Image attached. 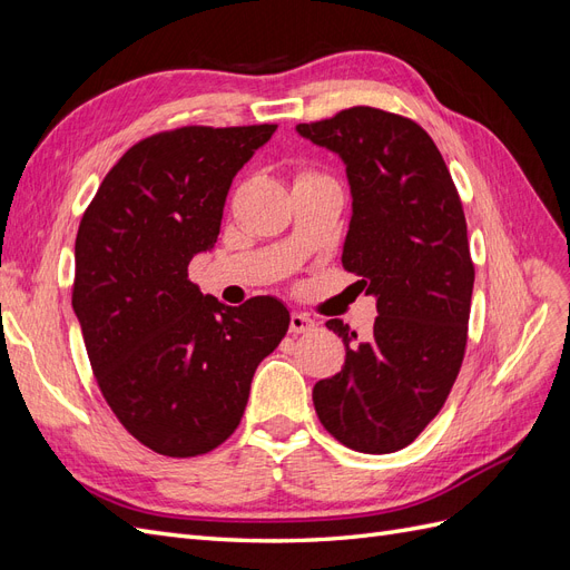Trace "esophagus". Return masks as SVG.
Masks as SVG:
<instances>
[{
    "mask_svg": "<svg viewBox=\"0 0 570 570\" xmlns=\"http://www.w3.org/2000/svg\"><path fill=\"white\" fill-rule=\"evenodd\" d=\"M316 327V323L308 318L306 314H292L289 316V331L295 333V335H299V333H312Z\"/></svg>",
    "mask_w": 570,
    "mask_h": 570,
    "instance_id": "34e87169",
    "label": "esophagus"
}]
</instances>
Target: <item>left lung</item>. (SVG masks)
Here are the masks:
<instances>
[{
    "label": "left lung",
    "instance_id": "1",
    "mask_svg": "<svg viewBox=\"0 0 570 570\" xmlns=\"http://www.w3.org/2000/svg\"><path fill=\"white\" fill-rule=\"evenodd\" d=\"M347 168L352 220L342 266L375 297L373 333L340 318L344 366L314 385L323 428L364 454L404 450L438 416L469 333L473 262L454 180L413 120L373 107L295 128Z\"/></svg>",
    "mask_w": 570,
    "mask_h": 570
}]
</instances>
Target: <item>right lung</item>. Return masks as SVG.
<instances>
[{
    "instance_id": "1",
    "label": "right lung",
    "mask_w": 570,
    "mask_h": 570,
    "mask_svg": "<svg viewBox=\"0 0 570 570\" xmlns=\"http://www.w3.org/2000/svg\"><path fill=\"white\" fill-rule=\"evenodd\" d=\"M275 126H187L130 147L76 237L73 312L107 404L164 456H197L243 419L256 366L287 333L275 297L228 306L189 283L237 170Z\"/></svg>"
}]
</instances>
